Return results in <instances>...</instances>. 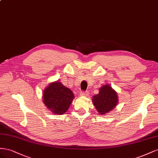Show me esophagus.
<instances>
[{
    "mask_svg": "<svg viewBox=\"0 0 158 158\" xmlns=\"http://www.w3.org/2000/svg\"><path fill=\"white\" fill-rule=\"evenodd\" d=\"M89 94V93H88V92H81L80 93V96H81V97H87L88 95Z\"/></svg>",
    "mask_w": 158,
    "mask_h": 158,
    "instance_id": "esophagus-1",
    "label": "esophagus"
}]
</instances>
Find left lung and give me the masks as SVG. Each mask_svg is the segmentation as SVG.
Listing matches in <instances>:
<instances>
[{
    "label": "left lung",
    "instance_id": "obj_1",
    "mask_svg": "<svg viewBox=\"0 0 158 158\" xmlns=\"http://www.w3.org/2000/svg\"><path fill=\"white\" fill-rule=\"evenodd\" d=\"M92 101L101 115H105L114 109L118 102V97L110 85H105L99 89L97 94L93 97Z\"/></svg>",
    "mask_w": 158,
    "mask_h": 158
}]
</instances>
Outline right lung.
I'll use <instances>...</instances> for the list:
<instances>
[{
    "label": "right lung",
    "mask_w": 158,
    "mask_h": 158,
    "mask_svg": "<svg viewBox=\"0 0 158 158\" xmlns=\"http://www.w3.org/2000/svg\"><path fill=\"white\" fill-rule=\"evenodd\" d=\"M74 98L71 90L58 81L49 83L44 90V105L49 111L55 114H64L68 110Z\"/></svg>",
    "instance_id": "right-lung-1"
}]
</instances>
